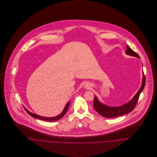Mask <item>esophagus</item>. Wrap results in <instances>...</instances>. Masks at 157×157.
<instances>
[{
	"mask_svg": "<svg viewBox=\"0 0 157 157\" xmlns=\"http://www.w3.org/2000/svg\"><path fill=\"white\" fill-rule=\"evenodd\" d=\"M85 87L86 88L89 89V88H90V83H86V84L85 85Z\"/></svg>",
	"mask_w": 157,
	"mask_h": 157,
	"instance_id": "obj_1",
	"label": "esophagus"
}]
</instances>
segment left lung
I'll list each match as a JSON object with an SVG mask.
<instances>
[{"instance_id":"obj_1","label":"left lung","mask_w":157,"mask_h":157,"mask_svg":"<svg viewBox=\"0 0 157 157\" xmlns=\"http://www.w3.org/2000/svg\"><path fill=\"white\" fill-rule=\"evenodd\" d=\"M126 53L128 55L140 58L138 54L134 51L128 45L127 46V49L126 51ZM145 83H146V78H145L144 75H143V82H142V85H141L140 89L136 94L134 97L129 102L127 103L126 104H125L124 105H122V106H118V107L108 106L106 105H105L101 103L98 100L97 97H95L94 101V105H93L94 108L95 109V111L98 112L100 115H101V116L106 117V118H114L116 117H118V116H121V115L128 113L131 112L135 108L137 101L138 100L140 95L144 88Z\"/></svg>"}]
</instances>
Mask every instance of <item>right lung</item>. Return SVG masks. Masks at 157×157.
<instances>
[{"mask_svg": "<svg viewBox=\"0 0 157 157\" xmlns=\"http://www.w3.org/2000/svg\"><path fill=\"white\" fill-rule=\"evenodd\" d=\"M69 105H70V102H68L67 103V105H66L64 110L63 111V112H62L60 115L56 116V117H41L40 115H37V114H34V113H33L31 112L28 111L27 109H25V111H26V112L29 115H31V117H34V118H38V119H40V120H45V121H57V120H60V118H62L65 115V113L67 112V109L69 108Z\"/></svg>", "mask_w": 157, "mask_h": 157, "instance_id": "add662e5", "label": "right lung"}]
</instances>
